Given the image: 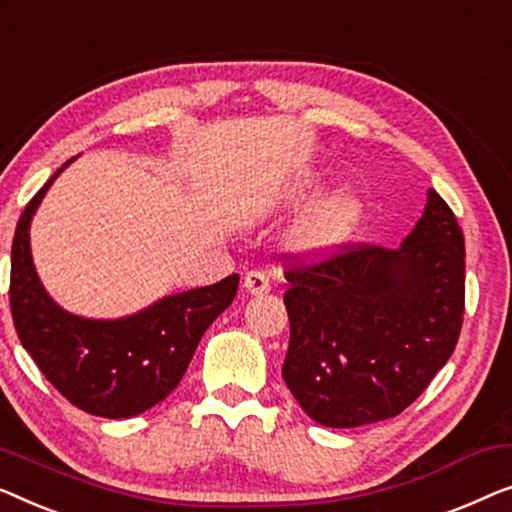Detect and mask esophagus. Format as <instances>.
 Masks as SVG:
<instances>
[{
	"label": "esophagus",
	"mask_w": 512,
	"mask_h": 512,
	"mask_svg": "<svg viewBox=\"0 0 512 512\" xmlns=\"http://www.w3.org/2000/svg\"><path fill=\"white\" fill-rule=\"evenodd\" d=\"M246 290L250 294H266L271 290V283L262 271H248L246 273Z\"/></svg>",
	"instance_id": "obj_1"
}]
</instances>
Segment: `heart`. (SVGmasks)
<instances>
[{"mask_svg":"<svg viewBox=\"0 0 512 512\" xmlns=\"http://www.w3.org/2000/svg\"><path fill=\"white\" fill-rule=\"evenodd\" d=\"M306 190L299 192L304 197ZM359 199L350 190L334 192L322 199L311 213L299 220L292 232V246L304 253H325L345 241L359 220Z\"/></svg>","mask_w":512,"mask_h":512,"instance_id":"obj_1","label":"heart"}]
</instances>
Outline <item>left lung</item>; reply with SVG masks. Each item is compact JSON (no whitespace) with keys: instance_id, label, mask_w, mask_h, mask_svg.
<instances>
[{"instance_id":"8db88e82","label":"left lung","mask_w":512,"mask_h":512,"mask_svg":"<svg viewBox=\"0 0 512 512\" xmlns=\"http://www.w3.org/2000/svg\"><path fill=\"white\" fill-rule=\"evenodd\" d=\"M283 378L308 417L348 429L399 415L427 390L464 322V234L441 194L399 250L338 243L287 253Z\"/></svg>"}]
</instances>
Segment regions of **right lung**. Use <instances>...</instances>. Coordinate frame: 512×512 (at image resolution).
<instances>
[{
    "mask_svg": "<svg viewBox=\"0 0 512 512\" xmlns=\"http://www.w3.org/2000/svg\"><path fill=\"white\" fill-rule=\"evenodd\" d=\"M69 162L34 194L18 220L9 285L13 325L23 348L64 399L90 415L132 417L176 390L204 331L234 301L239 273L171 294L132 318L85 320L62 311L34 271L30 220Z\"/></svg>",
    "mask_w": 512,
    "mask_h": 512,
    "instance_id": "1",
    "label": "right lung"
}]
</instances>
